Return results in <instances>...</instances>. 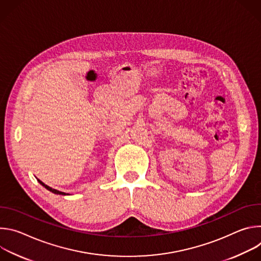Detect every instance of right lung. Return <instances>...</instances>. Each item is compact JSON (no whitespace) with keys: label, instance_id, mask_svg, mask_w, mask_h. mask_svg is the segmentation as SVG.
<instances>
[{"label":"right lung","instance_id":"obj_1","mask_svg":"<svg viewBox=\"0 0 261 261\" xmlns=\"http://www.w3.org/2000/svg\"><path fill=\"white\" fill-rule=\"evenodd\" d=\"M38 181L43 186V187H45L47 190H49L50 192H53V193H55V194H61V195H65L66 193H64V192H61V191H58V190H56V189H53V188H50V187H48L47 185H45L44 182H42L40 179H38Z\"/></svg>","mask_w":261,"mask_h":261}]
</instances>
